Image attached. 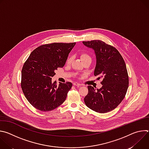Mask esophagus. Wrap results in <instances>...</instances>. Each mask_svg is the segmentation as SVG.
I'll use <instances>...</instances> for the list:
<instances>
[{"label": "esophagus", "instance_id": "1", "mask_svg": "<svg viewBox=\"0 0 149 149\" xmlns=\"http://www.w3.org/2000/svg\"><path fill=\"white\" fill-rule=\"evenodd\" d=\"M73 85H74V86H77V87H79V86H81V84H78V82H74V83H73Z\"/></svg>", "mask_w": 149, "mask_h": 149}]
</instances>
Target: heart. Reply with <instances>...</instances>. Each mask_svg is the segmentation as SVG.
<instances>
[{"mask_svg": "<svg viewBox=\"0 0 149 149\" xmlns=\"http://www.w3.org/2000/svg\"><path fill=\"white\" fill-rule=\"evenodd\" d=\"M80 58H81V60L83 62H85V61H91V58L90 55L86 52H81L80 54ZM71 62V58L70 56H68V58L67 59V61H66L67 64H70Z\"/></svg>", "mask_w": 149, "mask_h": 149, "instance_id": "heart-1", "label": "heart"}]
</instances>
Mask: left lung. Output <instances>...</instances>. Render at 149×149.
<instances>
[{"label": "left lung", "instance_id": "1", "mask_svg": "<svg viewBox=\"0 0 149 149\" xmlns=\"http://www.w3.org/2000/svg\"><path fill=\"white\" fill-rule=\"evenodd\" d=\"M93 48L97 58L94 75L102 78V87L95 90L88 86V93L84 102L88 108L105 113L115 109L121 102L129 87V75L124 60L114 47L101 40L82 42Z\"/></svg>", "mask_w": 149, "mask_h": 149}]
</instances>
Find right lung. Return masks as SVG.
I'll return each mask as SVG.
<instances>
[{
    "instance_id": "1",
    "label": "right lung",
    "mask_w": 149,
    "mask_h": 149,
    "mask_svg": "<svg viewBox=\"0 0 149 149\" xmlns=\"http://www.w3.org/2000/svg\"><path fill=\"white\" fill-rule=\"evenodd\" d=\"M76 42L51 43L34 49L22 69L21 88L29 102L42 111H51L65 101L72 84L52 82L58 68L65 64Z\"/></svg>"
}]
</instances>
